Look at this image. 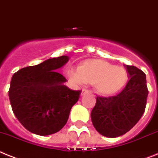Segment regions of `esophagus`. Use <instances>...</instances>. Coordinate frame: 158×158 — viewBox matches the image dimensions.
Returning <instances> with one entry per match:
<instances>
[{
    "label": "esophagus",
    "instance_id": "obj_1",
    "mask_svg": "<svg viewBox=\"0 0 158 158\" xmlns=\"http://www.w3.org/2000/svg\"><path fill=\"white\" fill-rule=\"evenodd\" d=\"M88 92H89V91H88V90H87V89H83V90H82L81 95H84V94H87V93H88Z\"/></svg>",
    "mask_w": 158,
    "mask_h": 158
}]
</instances>
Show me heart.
I'll use <instances>...</instances> for the list:
<instances>
[{
  "instance_id": "heart-1",
  "label": "heart",
  "mask_w": 158,
  "mask_h": 158,
  "mask_svg": "<svg viewBox=\"0 0 158 158\" xmlns=\"http://www.w3.org/2000/svg\"><path fill=\"white\" fill-rule=\"evenodd\" d=\"M67 76L72 83H90L101 95H110L120 89L126 82L127 73L123 67L113 66L99 59L87 60L79 68L69 67Z\"/></svg>"
}]
</instances>
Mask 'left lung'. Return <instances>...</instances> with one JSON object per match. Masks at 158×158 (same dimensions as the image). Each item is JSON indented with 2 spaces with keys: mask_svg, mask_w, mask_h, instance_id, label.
<instances>
[{
  "mask_svg": "<svg viewBox=\"0 0 158 158\" xmlns=\"http://www.w3.org/2000/svg\"><path fill=\"white\" fill-rule=\"evenodd\" d=\"M124 67L129 79L124 89L114 96H97L91 111L93 126L106 137L125 134L139 121L146 106L149 91L145 74L134 66Z\"/></svg>",
  "mask_w": 158,
  "mask_h": 158,
  "instance_id": "8db88e82",
  "label": "left lung"
}]
</instances>
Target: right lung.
<instances>
[{
    "mask_svg": "<svg viewBox=\"0 0 158 158\" xmlns=\"http://www.w3.org/2000/svg\"><path fill=\"white\" fill-rule=\"evenodd\" d=\"M68 60L66 55L47 59L24 67L12 77L9 90L12 109L32 133L47 136L61 130L79 99L81 91L64 85L67 79L58 72Z\"/></svg>",
    "mask_w": 158,
    "mask_h": 158,
    "instance_id": "obj_1",
    "label": "right lung"
}]
</instances>
